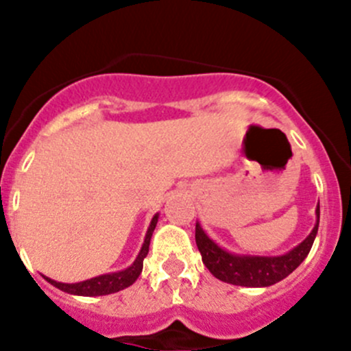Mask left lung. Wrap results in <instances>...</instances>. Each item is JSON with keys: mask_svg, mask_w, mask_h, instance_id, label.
I'll return each mask as SVG.
<instances>
[{"mask_svg": "<svg viewBox=\"0 0 351 351\" xmlns=\"http://www.w3.org/2000/svg\"><path fill=\"white\" fill-rule=\"evenodd\" d=\"M317 224L313 232L292 251L282 256H238L221 250L207 238L200 226H195V241L202 254V261L215 278L241 287H268L284 280L304 261L313 247L314 238L319 228V205H317Z\"/></svg>", "mask_w": 351, "mask_h": 351, "instance_id": "8db88e82", "label": "left lung"}]
</instances>
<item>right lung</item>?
<instances>
[{
	"mask_svg": "<svg viewBox=\"0 0 351 351\" xmlns=\"http://www.w3.org/2000/svg\"><path fill=\"white\" fill-rule=\"evenodd\" d=\"M156 224H158V215H154L153 221H151L146 239H144L143 247H141V253L137 254L136 261H134L127 270L119 271V274L101 275V277L90 278V280L80 282V284H61V282L51 280V278L47 277H45V280H47L49 284L58 287V289L64 290L67 293H74V295H107V293L119 292V290L132 285L134 282L137 280V277L141 275V271H143L144 258H146L147 253H149L151 236H153Z\"/></svg>",
	"mask_w": 351,
	"mask_h": 351,
	"instance_id": "right-lung-1",
	"label": "right lung"
}]
</instances>
